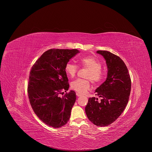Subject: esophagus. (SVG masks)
<instances>
[{
  "instance_id": "esophagus-1",
  "label": "esophagus",
  "mask_w": 152,
  "mask_h": 152,
  "mask_svg": "<svg viewBox=\"0 0 152 152\" xmlns=\"http://www.w3.org/2000/svg\"><path fill=\"white\" fill-rule=\"evenodd\" d=\"M76 96H77V97H80V96H82V94H81L80 93H78V92H77V93H76Z\"/></svg>"
}]
</instances>
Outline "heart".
Returning a JSON list of instances; mask_svg holds the SVG:
<instances>
[{
	"label": "heart",
	"instance_id": "heart-1",
	"mask_svg": "<svg viewBox=\"0 0 152 152\" xmlns=\"http://www.w3.org/2000/svg\"><path fill=\"white\" fill-rule=\"evenodd\" d=\"M82 66L89 69V72L86 73L85 78L87 79H78L71 83V88L81 94H84L87 91L91 86L90 80L93 83H99L103 79V73L102 71V64L100 62L93 56H84L79 59ZM65 72L70 77H74L78 71V67L76 65L68 62L65 66Z\"/></svg>",
	"mask_w": 152,
	"mask_h": 152
}]
</instances>
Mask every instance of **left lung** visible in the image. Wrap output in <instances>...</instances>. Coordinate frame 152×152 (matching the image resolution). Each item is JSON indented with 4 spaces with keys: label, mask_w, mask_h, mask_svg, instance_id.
Returning <instances> with one entry per match:
<instances>
[{
    "label": "left lung",
    "mask_w": 152,
    "mask_h": 152,
    "mask_svg": "<svg viewBox=\"0 0 152 152\" xmlns=\"http://www.w3.org/2000/svg\"><path fill=\"white\" fill-rule=\"evenodd\" d=\"M106 60L107 75L106 80L96 90L85 107L88 118L97 126H107L115 121L123 112L128 103L131 90V79L123 61L118 56L105 50H98Z\"/></svg>",
    "instance_id": "obj_1"
}]
</instances>
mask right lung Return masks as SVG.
I'll list each match as a JSON object with an SVG mask.
<instances>
[{"instance_id": "add662e5", "label": "right lung", "mask_w": 152, "mask_h": 152, "mask_svg": "<svg viewBox=\"0 0 152 152\" xmlns=\"http://www.w3.org/2000/svg\"><path fill=\"white\" fill-rule=\"evenodd\" d=\"M79 51L77 49H52L35 62L29 74L28 93L35 114L47 125L58 128L69 120L76 99L69 88L65 66Z\"/></svg>"}]
</instances>
